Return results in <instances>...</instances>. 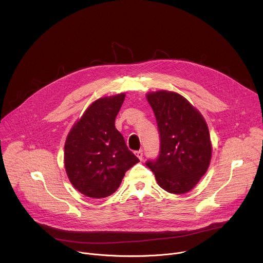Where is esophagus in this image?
Wrapping results in <instances>:
<instances>
[{
  "label": "esophagus",
  "mask_w": 263,
  "mask_h": 263,
  "mask_svg": "<svg viewBox=\"0 0 263 263\" xmlns=\"http://www.w3.org/2000/svg\"><path fill=\"white\" fill-rule=\"evenodd\" d=\"M136 154V156H137V158L141 161L142 159H143V152H142V149H140V151H138V152H136L135 153Z\"/></svg>",
  "instance_id": "esophagus-1"
}]
</instances>
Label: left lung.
Masks as SVG:
<instances>
[{"instance_id": "obj_1", "label": "left lung", "mask_w": 263, "mask_h": 263, "mask_svg": "<svg viewBox=\"0 0 263 263\" xmlns=\"http://www.w3.org/2000/svg\"><path fill=\"white\" fill-rule=\"evenodd\" d=\"M160 134V153L147 160L158 184L168 193L190 192L206 173L212 155L208 126L181 95L170 91L147 94Z\"/></svg>"}]
</instances>
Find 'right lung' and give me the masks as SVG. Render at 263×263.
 <instances>
[{
  "instance_id": "add662e5",
  "label": "right lung",
  "mask_w": 263,
  "mask_h": 263,
  "mask_svg": "<svg viewBox=\"0 0 263 263\" xmlns=\"http://www.w3.org/2000/svg\"><path fill=\"white\" fill-rule=\"evenodd\" d=\"M124 99L122 93L94 101L67 135L65 170L71 184L87 197L110 196L125 173L139 162L115 126Z\"/></svg>"
}]
</instances>
